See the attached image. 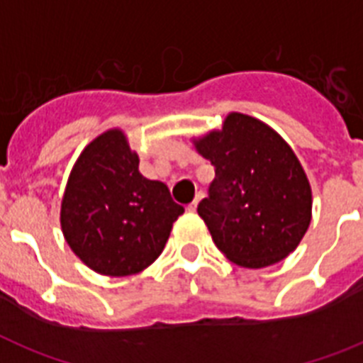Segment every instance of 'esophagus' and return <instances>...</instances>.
I'll return each mask as SVG.
<instances>
[{
  "instance_id": "esophagus-1",
  "label": "esophagus",
  "mask_w": 363,
  "mask_h": 363,
  "mask_svg": "<svg viewBox=\"0 0 363 363\" xmlns=\"http://www.w3.org/2000/svg\"><path fill=\"white\" fill-rule=\"evenodd\" d=\"M203 197H205V194H203V191H197V194H196V199L191 201L190 205H188V210H190V212H196L197 205H199L201 199H203Z\"/></svg>"
}]
</instances>
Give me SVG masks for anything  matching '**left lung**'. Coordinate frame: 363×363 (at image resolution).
<instances>
[{
  "mask_svg": "<svg viewBox=\"0 0 363 363\" xmlns=\"http://www.w3.org/2000/svg\"><path fill=\"white\" fill-rule=\"evenodd\" d=\"M191 142L216 167L197 212L219 251L249 269L294 252L312 221V188L288 142L242 112Z\"/></svg>",
  "mask_w": 363,
  "mask_h": 363,
  "instance_id": "1",
  "label": "left lung"
}]
</instances>
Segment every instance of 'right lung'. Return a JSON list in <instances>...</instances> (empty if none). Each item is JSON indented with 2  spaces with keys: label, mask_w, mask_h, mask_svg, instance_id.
Masks as SVG:
<instances>
[{
  "label": "right lung",
  "mask_w": 363,
  "mask_h": 363,
  "mask_svg": "<svg viewBox=\"0 0 363 363\" xmlns=\"http://www.w3.org/2000/svg\"><path fill=\"white\" fill-rule=\"evenodd\" d=\"M121 129L94 138L69 172L60 227L66 243L99 275L129 277L160 257L184 206L145 179Z\"/></svg>",
  "instance_id": "right-lung-1"
}]
</instances>
